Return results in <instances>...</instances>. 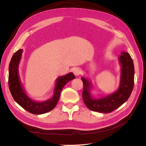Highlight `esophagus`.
Wrapping results in <instances>:
<instances>
[{
	"label": "esophagus",
	"mask_w": 146,
	"mask_h": 146,
	"mask_svg": "<svg viewBox=\"0 0 146 146\" xmlns=\"http://www.w3.org/2000/svg\"><path fill=\"white\" fill-rule=\"evenodd\" d=\"M73 70H74V74L77 76H80V75L82 74V70L80 68H75Z\"/></svg>",
	"instance_id": "esophagus-1"
}]
</instances>
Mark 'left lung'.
I'll return each mask as SVG.
<instances>
[{"label": "left lung", "mask_w": 146, "mask_h": 146, "mask_svg": "<svg viewBox=\"0 0 146 146\" xmlns=\"http://www.w3.org/2000/svg\"><path fill=\"white\" fill-rule=\"evenodd\" d=\"M119 60L122 66L121 81L119 89L114 93L100 99H93L90 93L91 83L85 78H82L83 102L90 110L104 113H111L125 103L130 96L134 86L133 61L127 52H122Z\"/></svg>", "instance_id": "8db88e82"}]
</instances>
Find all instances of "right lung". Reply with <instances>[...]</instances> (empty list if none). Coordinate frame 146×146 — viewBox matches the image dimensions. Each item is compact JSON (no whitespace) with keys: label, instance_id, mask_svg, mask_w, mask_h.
<instances>
[{"label":"right lung","instance_id":"add662e5","mask_svg":"<svg viewBox=\"0 0 146 146\" xmlns=\"http://www.w3.org/2000/svg\"><path fill=\"white\" fill-rule=\"evenodd\" d=\"M23 50L19 49L13 55L9 65L8 86L13 99L24 109L30 113L41 114L54 109L59 100L61 91L66 83L75 78L73 73H69L57 79L53 98L48 100L36 102L31 100L25 94L18 76V66Z\"/></svg>","mask_w":146,"mask_h":146}]
</instances>
